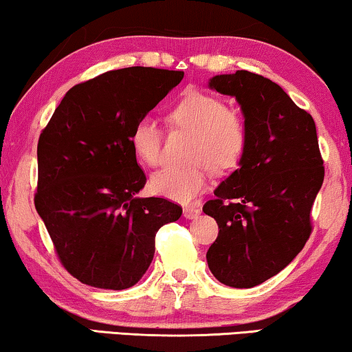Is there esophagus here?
<instances>
[{
  "instance_id": "obj_1",
  "label": "esophagus",
  "mask_w": 352,
  "mask_h": 352,
  "mask_svg": "<svg viewBox=\"0 0 352 352\" xmlns=\"http://www.w3.org/2000/svg\"><path fill=\"white\" fill-rule=\"evenodd\" d=\"M199 214H201L199 207H191V206H188V207H185V209H183V217H185V219H188V220L196 219V217L199 215Z\"/></svg>"
}]
</instances>
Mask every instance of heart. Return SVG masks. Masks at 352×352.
<instances>
[{
  "mask_svg": "<svg viewBox=\"0 0 352 352\" xmlns=\"http://www.w3.org/2000/svg\"><path fill=\"white\" fill-rule=\"evenodd\" d=\"M167 118L172 127L191 135L186 153L191 164L164 167L151 177L150 186L160 196L190 202L204 190L209 167L214 172H228L239 164L249 142V129L242 113L228 107L225 98L201 91L183 94ZM131 145L146 166L161 164L162 133L153 118H142L133 126Z\"/></svg>",
  "mask_w": 352,
  "mask_h": 352,
  "instance_id": "b5f03b06",
  "label": "heart"
}]
</instances>
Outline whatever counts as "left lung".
<instances>
[{
  "mask_svg": "<svg viewBox=\"0 0 352 352\" xmlns=\"http://www.w3.org/2000/svg\"><path fill=\"white\" fill-rule=\"evenodd\" d=\"M209 86L236 97L249 142L239 167L202 207L219 225L207 263L221 284L250 289L284 270L309 239L324 160L313 116L271 79L237 70Z\"/></svg>",
  "mask_w": 352,
  "mask_h": 352,
  "instance_id": "1",
  "label": "left lung"
}]
</instances>
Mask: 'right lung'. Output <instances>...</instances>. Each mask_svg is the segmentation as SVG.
<instances>
[{"label":"right lung","instance_id":"right-lung-1","mask_svg":"<svg viewBox=\"0 0 352 352\" xmlns=\"http://www.w3.org/2000/svg\"><path fill=\"white\" fill-rule=\"evenodd\" d=\"M183 75L151 67L107 72L73 86L41 131L34 207L62 266L82 284H137L157 230L182 217L164 197H135L146 177L131 133Z\"/></svg>","mask_w":352,"mask_h":352}]
</instances>
